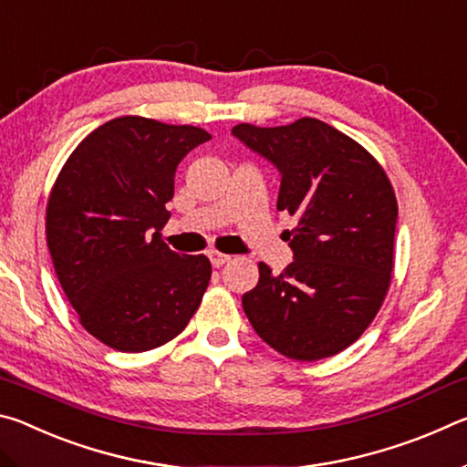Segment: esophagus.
I'll list each match as a JSON object with an SVG mask.
<instances>
[{
	"label": "esophagus",
	"instance_id": "1",
	"mask_svg": "<svg viewBox=\"0 0 467 467\" xmlns=\"http://www.w3.org/2000/svg\"><path fill=\"white\" fill-rule=\"evenodd\" d=\"M208 257H210V262L214 267H223L224 264H228L233 259L231 255H226V253H220V251H210Z\"/></svg>",
	"mask_w": 467,
	"mask_h": 467
}]
</instances>
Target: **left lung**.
<instances>
[{"label": "left lung", "mask_w": 467, "mask_h": 467, "mask_svg": "<svg viewBox=\"0 0 467 467\" xmlns=\"http://www.w3.org/2000/svg\"><path fill=\"white\" fill-rule=\"evenodd\" d=\"M233 133L278 167V212L295 262L280 275L259 264L243 295L257 336L284 357L313 362L346 350L381 309L395 264L398 200L377 158L331 125L303 117Z\"/></svg>", "instance_id": "left-lung-1"}]
</instances>
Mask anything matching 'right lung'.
Listing matches in <instances>:
<instances>
[{
	"label": "right lung",
	"mask_w": 467,
	"mask_h": 467,
	"mask_svg": "<svg viewBox=\"0 0 467 467\" xmlns=\"http://www.w3.org/2000/svg\"><path fill=\"white\" fill-rule=\"evenodd\" d=\"M212 136L140 115L88 133L63 164L47 202V247L78 321L119 352H146L185 329L210 284L205 255L162 241L175 171Z\"/></svg>",
	"instance_id": "1"
}]
</instances>
